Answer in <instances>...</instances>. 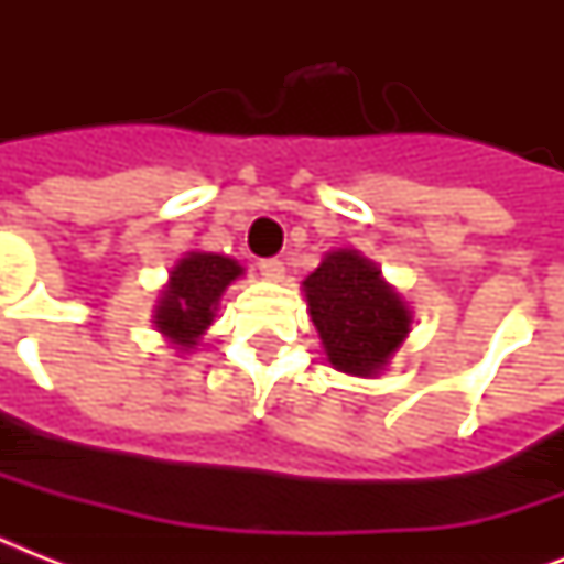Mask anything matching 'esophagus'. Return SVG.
Here are the masks:
<instances>
[{
  "mask_svg": "<svg viewBox=\"0 0 564 564\" xmlns=\"http://www.w3.org/2000/svg\"><path fill=\"white\" fill-rule=\"evenodd\" d=\"M260 274H263L265 281H272V283H281L283 281V274H286V269H283L281 260H263L260 263Z\"/></svg>",
  "mask_w": 564,
  "mask_h": 564,
  "instance_id": "1",
  "label": "esophagus"
}]
</instances>
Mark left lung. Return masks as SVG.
<instances>
[{
    "mask_svg": "<svg viewBox=\"0 0 564 564\" xmlns=\"http://www.w3.org/2000/svg\"><path fill=\"white\" fill-rule=\"evenodd\" d=\"M301 290L327 362L343 375L377 377L410 336V304L357 248L327 251Z\"/></svg>",
    "mask_w": 564,
    "mask_h": 564,
    "instance_id": "1",
    "label": "left lung"
}]
</instances>
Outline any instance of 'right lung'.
<instances>
[{"label":"right lung","mask_w":564,"mask_h":564,"mask_svg":"<svg viewBox=\"0 0 564 564\" xmlns=\"http://www.w3.org/2000/svg\"><path fill=\"white\" fill-rule=\"evenodd\" d=\"M246 269L228 254L187 251L172 265L170 281L163 283L154 304V327L175 354H189L210 330L219 301L230 283L239 281Z\"/></svg>","instance_id":"add662e5"}]
</instances>
